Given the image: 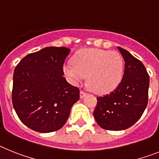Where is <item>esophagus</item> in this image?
Returning a JSON list of instances; mask_svg holds the SVG:
<instances>
[{
	"instance_id": "esophagus-1",
	"label": "esophagus",
	"mask_w": 159,
	"mask_h": 159,
	"mask_svg": "<svg viewBox=\"0 0 159 159\" xmlns=\"http://www.w3.org/2000/svg\"><path fill=\"white\" fill-rule=\"evenodd\" d=\"M86 95V92H84V91H80V99H83L84 96Z\"/></svg>"
}]
</instances>
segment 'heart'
Segmentation results:
<instances>
[{"mask_svg":"<svg viewBox=\"0 0 159 159\" xmlns=\"http://www.w3.org/2000/svg\"><path fill=\"white\" fill-rule=\"evenodd\" d=\"M69 82L79 85L88 76V84L94 92L105 94L119 86L124 75V61L115 51L84 48L77 52L73 62L63 66Z\"/></svg>","mask_w":159,"mask_h":159,"instance_id":"1","label":"heart"}]
</instances>
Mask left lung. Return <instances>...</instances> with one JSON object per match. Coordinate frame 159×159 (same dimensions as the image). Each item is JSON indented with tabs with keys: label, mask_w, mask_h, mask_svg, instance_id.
<instances>
[{
	"label": "left lung",
	"mask_w": 159,
	"mask_h": 159,
	"mask_svg": "<svg viewBox=\"0 0 159 159\" xmlns=\"http://www.w3.org/2000/svg\"><path fill=\"white\" fill-rule=\"evenodd\" d=\"M125 61L124 75L119 86L107 95L97 97L94 117L105 130L127 129L141 118L148 102L150 78L143 63L118 47Z\"/></svg>",
	"instance_id": "obj_1"
}]
</instances>
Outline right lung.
Segmentation results:
<instances>
[{"label": "right lung", "mask_w": 159, "mask_h": 159, "mask_svg": "<svg viewBox=\"0 0 159 159\" xmlns=\"http://www.w3.org/2000/svg\"><path fill=\"white\" fill-rule=\"evenodd\" d=\"M71 50L48 47L27 55L14 70L12 105L20 121L40 133L59 130L69 117L80 90L67 82L63 65Z\"/></svg>", "instance_id": "right-lung-1"}]
</instances>
